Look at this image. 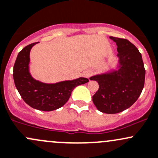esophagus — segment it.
Instances as JSON below:
<instances>
[{
  "instance_id": "esophagus-1",
  "label": "esophagus",
  "mask_w": 158,
  "mask_h": 158,
  "mask_svg": "<svg viewBox=\"0 0 158 158\" xmlns=\"http://www.w3.org/2000/svg\"><path fill=\"white\" fill-rule=\"evenodd\" d=\"M92 71H91V70H87V71H85V72L84 73L83 76H85V77H86V78H89L91 76H92Z\"/></svg>"
}]
</instances>
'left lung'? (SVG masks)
<instances>
[{
  "label": "left lung",
  "instance_id": "obj_1",
  "mask_svg": "<svg viewBox=\"0 0 158 158\" xmlns=\"http://www.w3.org/2000/svg\"><path fill=\"white\" fill-rule=\"evenodd\" d=\"M117 45V70L90 77L99 85L92 101L99 111L117 114L137 101L145 85V69L142 54L127 39L110 36Z\"/></svg>",
  "mask_w": 158,
  "mask_h": 158
}]
</instances>
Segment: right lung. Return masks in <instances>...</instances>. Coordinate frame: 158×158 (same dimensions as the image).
<instances>
[{"label": "right lung", "mask_w": 158, "mask_h": 158, "mask_svg": "<svg viewBox=\"0 0 158 158\" xmlns=\"http://www.w3.org/2000/svg\"><path fill=\"white\" fill-rule=\"evenodd\" d=\"M37 42L26 46L18 54L13 66V79L23 101L32 108L51 111L63 107L76 86L89 82L86 78L63 81L54 84L43 83L33 79L29 70V54Z\"/></svg>", "instance_id": "add662e5"}]
</instances>
